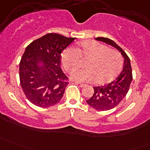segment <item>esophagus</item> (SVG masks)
<instances>
[{
    "mask_svg": "<svg viewBox=\"0 0 150 150\" xmlns=\"http://www.w3.org/2000/svg\"><path fill=\"white\" fill-rule=\"evenodd\" d=\"M76 83H78V84H79L80 86H81V88H83V87H85V86H86V84L81 83H79V82H76Z\"/></svg>",
    "mask_w": 150,
    "mask_h": 150,
    "instance_id": "obj_1",
    "label": "esophagus"
}]
</instances>
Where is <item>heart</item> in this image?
I'll return each instance as SVG.
<instances>
[{"label": "heart", "instance_id": "1", "mask_svg": "<svg viewBox=\"0 0 150 150\" xmlns=\"http://www.w3.org/2000/svg\"><path fill=\"white\" fill-rule=\"evenodd\" d=\"M78 57L88 59L84 67L77 69L71 77L80 82H93L104 84L112 81L122 67V57L118 51L110 49L99 42L86 40L73 48H66L62 54V63L67 72L78 65Z\"/></svg>", "mask_w": 150, "mask_h": 150}]
</instances>
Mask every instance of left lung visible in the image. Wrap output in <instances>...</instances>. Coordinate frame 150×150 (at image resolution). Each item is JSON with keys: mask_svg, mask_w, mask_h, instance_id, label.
Listing matches in <instances>:
<instances>
[{"mask_svg": "<svg viewBox=\"0 0 150 150\" xmlns=\"http://www.w3.org/2000/svg\"><path fill=\"white\" fill-rule=\"evenodd\" d=\"M95 39L117 48L124 58L123 69L118 77L107 85L93 87L94 93L93 96L88 100H86L92 108L99 111H107L118 105L126 96L133 79L132 69L129 57L112 40L103 37H98Z\"/></svg>", "mask_w": 150, "mask_h": 150, "instance_id": "obj_1", "label": "left lung"}]
</instances>
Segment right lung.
<instances>
[{"mask_svg":"<svg viewBox=\"0 0 150 150\" xmlns=\"http://www.w3.org/2000/svg\"><path fill=\"white\" fill-rule=\"evenodd\" d=\"M75 39L48 33L27 46L19 63V80L32 104L48 107L61 100L69 83L60 67L62 52Z\"/></svg>","mask_w":150,"mask_h":150,"instance_id":"right-lung-1","label":"right lung"}]
</instances>
